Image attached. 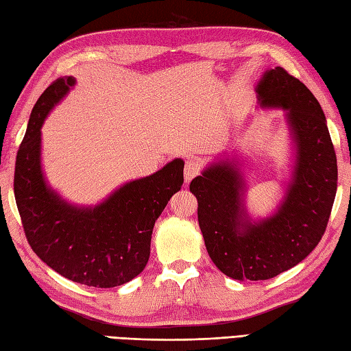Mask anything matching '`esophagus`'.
<instances>
[{"mask_svg": "<svg viewBox=\"0 0 351 351\" xmlns=\"http://www.w3.org/2000/svg\"><path fill=\"white\" fill-rule=\"evenodd\" d=\"M200 160L196 158V156H190V158L185 160V166H184V176H185V182H190L193 178L199 175L200 171Z\"/></svg>", "mask_w": 351, "mask_h": 351, "instance_id": "34e87169", "label": "esophagus"}]
</instances>
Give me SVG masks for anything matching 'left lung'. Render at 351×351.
<instances>
[{
  "label": "left lung",
  "mask_w": 351,
  "mask_h": 351,
  "mask_svg": "<svg viewBox=\"0 0 351 351\" xmlns=\"http://www.w3.org/2000/svg\"><path fill=\"white\" fill-rule=\"evenodd\" d=\"M261 106L288 110L297 143L294 180L278 214L252 225L241 210V178L217 162L190 184L208 255L237 280H267L306 258L326 232L338 187L337 154L315 96L278 66L258 84Z\"/></svg>",
  "instance_id": "left-lung-1"
}]
</instances>
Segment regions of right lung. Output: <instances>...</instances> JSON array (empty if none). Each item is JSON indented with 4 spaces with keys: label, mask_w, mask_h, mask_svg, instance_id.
Instances as JSON below:
<instances>
[{
    "label": "right lung",
    "mask_w": 351,
    "mask_h": 351,
    "mask_svg": "<svg viewBox=\"0 0 351 351\" xmlns=\"http://www.w3.org/2000/svg\"><path fill=\"white\" fill-rule=\"evenodd\" d=\"M73 84L72 77L57 78L37 99L16 154L14 199L27 241L45 264L69 280L113 288L146 267L155 220L181 190L184 161L175 160L151 176L128 182L95 208L63 202L43 180L40 126Z\"/></svg>",
    "instance_id": "add662e5"
}]
</instances>
